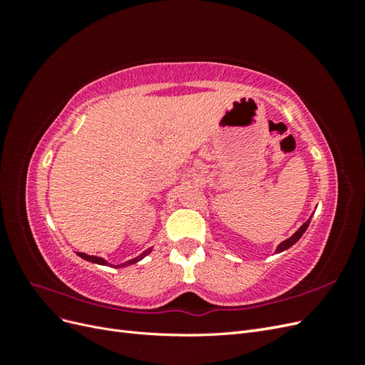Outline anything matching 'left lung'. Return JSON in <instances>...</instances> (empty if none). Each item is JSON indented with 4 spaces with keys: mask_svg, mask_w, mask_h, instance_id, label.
<instances>
[{
    "mask_svg": "<svg viewBox=\"0 0 365 365\" xmlns=\"http://www.w3.org/2000/svg\"><path fill=\"white\" fill-rule=\"evenodd\" d=\"M309 222H311V219H309L307 220V222H304L300 228H298L297 231H295V233L289 237V239H286V240H283L282 242V244L277 247V252H282V251H284V250H288L289 247H292L294 244H295V242L298 240V239H300L302 236H303V233H304V231H306V228L309 227Z\"/></svg>",
    "mask_w": 365,
    "mask_h": 365,
    "instance_id": "obj_1",
    "label": "left lung"
}]
</instances>
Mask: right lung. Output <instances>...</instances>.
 <instances>
[{"mask_svg":"<svg viewBox=\"0 0 365 365\" xmlns=\"http://www.w3.org/2000/svg\"><path fill=\"white\" fill-rule=\"evenodd\" d=\"M152 251V248H149V250H146L145 252L143 254H140V256H137V257H134L132 260H128V262H125V263H120V264H114V267H128V264H132V263H135V262H138V260H141L143 257L145 256H148V254ZM77 256H81L82 259H85V260H88V262H93V263H98V264H109L105 259H102V257H96V256H88V254H85V252H77ZM113 267V264H111Z\"/></svg>","mask_w":365,"mask_h":365,"instance_id":"add662e5","label":"right lung"}]
</instances>
